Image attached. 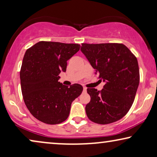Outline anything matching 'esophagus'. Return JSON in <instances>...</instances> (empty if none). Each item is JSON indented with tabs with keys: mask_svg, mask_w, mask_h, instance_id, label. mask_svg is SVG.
Masks as SVG:
<instances>
[{
	"mask_svg": "<svg viewBox=\"0 0 157 157\" xmlns=\"http://www.w3.org/2000/svg\"><path fill=\"white\" fill-rule=\"evenodd\" d=\"M83 92H86V91H87V89L86 87H83Z\"/></svg>",
	"mask_w": 157,
	"mask_h": 157,
	"instance_id": "esophagus-1",
	"label": "esophagus"
}]
</instances>
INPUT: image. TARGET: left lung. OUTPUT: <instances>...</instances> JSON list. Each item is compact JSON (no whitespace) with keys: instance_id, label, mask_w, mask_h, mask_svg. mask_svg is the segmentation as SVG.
Masks as SVG:
<instances>
[{"instance_id":"left-lung-1","label":"left lung","mask_w":157,"mask_h":157,"mask_svg":"<svg viewBox=\"0 0 157 157\" xmlns=\"http://www.w3.org/2000/svg\"><path fill=\"white\" fill-rule=\"evenodd\" d=\"M81 51L105 82L101 91L87 89L91 96L86 106L88 118L99 124L119 121L132 107L139 86L136 58L121 44H81Z\"/></svg>"}]
</instances>
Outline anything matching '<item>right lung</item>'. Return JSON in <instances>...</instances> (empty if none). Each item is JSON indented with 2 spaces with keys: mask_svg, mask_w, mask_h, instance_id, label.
Returning <instances> with one entry per match:
<instances>
[{
  "mask_svg": "<svg viewBox=\"0 0 157 157\" xmlns=\"http://www.w3.org/2000/svg\"><path fill=\"white\" fill-rule=\"evenodd\" d=\"M80 45L40 41L25 51L20 72L21 91L25 106L36 119L48 124L66 120L72 102L82 93L78 83L70 87L60 83L67 61Z\"/></svg>",
  "mask_w": 157,
  "mask_h": 157,
  "instance_id": "1",
  "label": "right lung"
}]
</instances>
